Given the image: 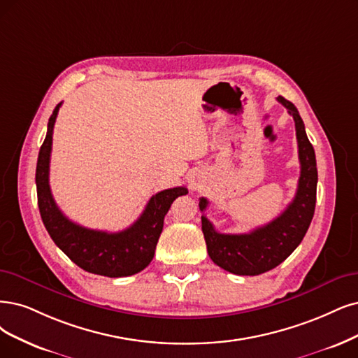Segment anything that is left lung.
I'll return each instance as SVG.
<instances>
[{"label":"left lung","mask_w":358,"mask_h":358,"mask_svg":"<svg viewBox=\"0 0 358 358\" xmlns=\"http://www.w3.org/2000/svg\"><path fill=\"white\" fill-rule=\"evenodd\" d=\"M277 100L295 121L301 176L294 201L279 217L245 234L218 233L213 222L202 215V231L210 259L233 274L258 275L279 266L302 242L314 215L317 194L315 153L298 109L282 96ZM206 206L208 199L201 197L199 208L202 213Z\"/></svg>","instance_id":"8db88e82"}]
</instances>
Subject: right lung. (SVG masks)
Segmentation results:
<instances>
[{
  "label": "right lung",
  "mask_w": 358,
  "mask_h": 358,
  "mask_svg": "<svg viewBox=\"0 0 358 358\" xmlns=\"http://www.w3.org/2000/svg\"><path fill=\"white\" fill-rule=\"evenodd\" d=\"M60 106L62 103L56 106L48 119L47 136L36 162L38 208L44 226L52 242L83 270L106 277L137 274L153 259L164 229V218L172 202L189 192L186 187H174L156 193L150 197L140 218L131 227L117 233L91 230L71 221L52 199L48 182L52 129Z\"/></svg>",
  "instance_id": "obj_1"
}]
</instances>
